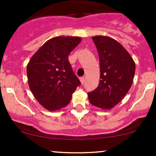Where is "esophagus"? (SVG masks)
<instances>
[{
    "label": "esophagus",
    "mask_w": 156,
    "mask_h": 156,
    "mask_svg": "<svg viewBox=\"0 0 156 156\" xmlns=\"http://www.w3.org/2000/svg\"><path fill=\"white\" fill-rule=\"evenodd\" d=\"M80 81H81V84H83L84 83V81H85V78H84V77H81V78H80Z\"/></svg>",
    "instance_id": "34e87169"
}]
</instances>
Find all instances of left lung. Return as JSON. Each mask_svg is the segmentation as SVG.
<instances>
[{"mask_svg": "<svg viewBox=\"0 0 156 156\" xmlns=\"http://www.w3.org/2000/svg\"><path fill=\"white\" fill-rule=\"evenodd\" d=\"M100 58V80L97 89L88 93L93 106L110 109L127 94L133 83L135 63L120 43L107 36L92 37Z\"/></svg>", "mask_w": 156, "mask_h": 156, "instance_id": "obj_1", "label": "left lung"}]
</instances>
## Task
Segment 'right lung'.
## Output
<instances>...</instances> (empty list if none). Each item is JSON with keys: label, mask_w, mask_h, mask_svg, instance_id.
Segmentation results:
<instances>
[{"label": "right lung", "mask_w": 156, "mask_h": 156, "mask_svg": "<svg viewBox=\"0 0 156 156\" xmlns=\"http://www.w3.org/2000/svg\"><path fill=\"white\" fill-rule=\"evenodd\" d=\"M80 37L59 36L45 42L27 65L31 91L41 106L56 111L70 103L81 84L69 62V54L81 42Z\"/></svg>", "instance_id": "1"}]
</instances>
